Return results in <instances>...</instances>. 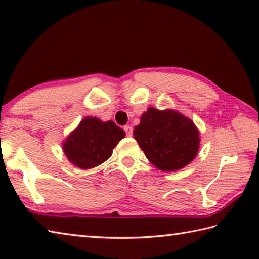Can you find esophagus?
Listing matches in <instances>:
<instances>
[{
  "mask_svg": "<svg viewBox=\"0 0 259 259\" xmlns=\"http://www.w3.org/2000/svg\"><path fill=\"white\" fill-rule=\"evenodd\" d=\"M123 130L125 131L126 136H129V137H130V136H133V126H131V125H124Z\"/></svg>",
  "mask_w": 259,
  "mask_h": 259,
  "instance_id": "1",
  "label": "esophagus"
}]
</instances>
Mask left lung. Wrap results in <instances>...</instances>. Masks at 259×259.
<instances>
[{
  "label": "left lung",
  "instance_id": "obj_1",
  "mask_svg": "<svg viewBox=\"0 0 259 259\" xmlns=\"http://www.w3.org/2000/svg\"><path fill=\"white\" fill-rule=\"evenodd\" d=\"M134 136L151 163L163 171L184 168L199 150V131L194 123L170 109L148 108L135 126Z\"/></svg>",
  "mask_w": 259,
  "mask_h": 259
}]
</instances>
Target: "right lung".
Instances as JSON below:
<instances>
[{"mask_svg":"<svg viewBox=\"0 0 259 259\" xmlns=\"http://www.w3.org/2000/svg\"><path fill=\"white\" fill-rule=\"evenodd\" d=\"M124 136L113 121L85 117L64 143V152L78 168H95L112 155L113 148Z\"/></svg>","mask_w":259,"mask_h":259,"instance_id":"right-lung-1","label":"right lung"}]
</instances>
